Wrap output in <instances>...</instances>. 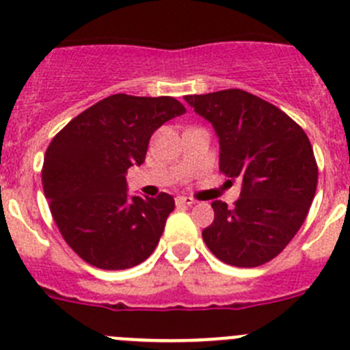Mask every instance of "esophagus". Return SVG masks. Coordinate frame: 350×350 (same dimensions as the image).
Listing matches in <instances>:
<instances>
[{"instance_id":"1","label":"esophagus","mask_w":350,"mask_h":350,"mask_svg":"<svg viewBox=\"0 0 350 350\" xmlns=\"http://www.w3.org/2000/svg\"><path fill=\"white\" fill-rule=\"evenodd\" d=\"M175 202H177L178 205L191 206V205H194V203H196V200H194V198H191V196H177V200H175Z\"/></svg>"}]
</instances>
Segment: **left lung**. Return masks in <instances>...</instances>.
Wrapping results in <instances>:
<instances>
[{
	"label": "left lung",
	"mask_w": 350,
	"mask_h": 350,
	"mask_svg": "<svg viewBox=\"0 0 350 350\" xmlns=\"http://www.w3.org/2000/svg\"><path fill=\"white\" fill-rule=\"evenodd\" d=\"M184 100L217 133L219 170L242 180L233 206L212 203L213 222L203 240L226 265L261 267L295 238L314 202L319 172L307 133L280 108L242 89Z\"/></svg>",
	"instance_id": "obj_1"
}]
</instances>
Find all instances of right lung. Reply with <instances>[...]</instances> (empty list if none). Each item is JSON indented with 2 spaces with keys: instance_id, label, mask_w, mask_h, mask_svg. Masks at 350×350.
<instances>
[{
  "instance_id": "add662e5",
  "label": "right lung",
  "mask_w": 350,
  "mask_h": 350,
  "mask_svg": "<svg viewBox=\"0 0 350 350\" xmlns=\"http://www.w3.org/2000/svg\"><path fill=\"white\" fill-rule=\"evenodd\" d=\"M185 113L172 96L112 94L71 119L49 145L42 184L64 242L101 270H126L152 254L175 208L173 198L129 196L126 172L142 165L148 140Z\"/></svg>"
}]
</instances>
